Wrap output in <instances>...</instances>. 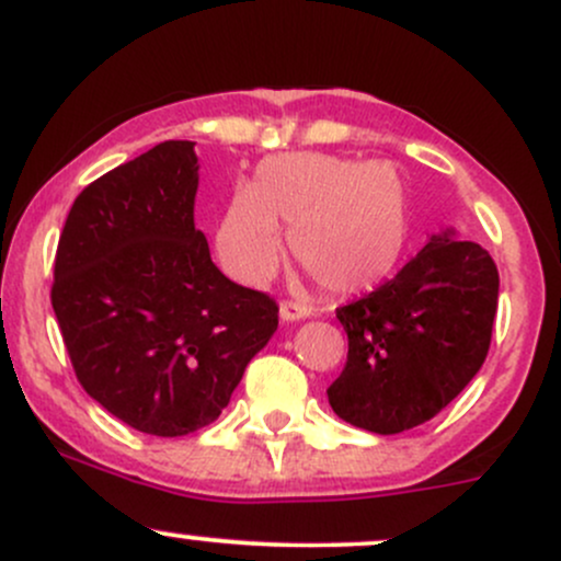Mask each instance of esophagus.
<instances>
[{"instance_id": "obj_1", "label": "esophagus", "mask_w": 561, "mask_h": 561, "mask_svg": "<svg viewBox=\"0 0 561 561\" xmlns=\"http://www.w3.org/2000/svg\"><path fill=\"white\" fill-rule=\"evenodd\" d=\"M311 317V311H308L306 306H300V302H293V300H285L279 306V319L287 321V324H293V321H302Z\"/></svg>"}]
</instances>
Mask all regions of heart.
<instances>
[{
  "instance_id": "1",
  "label": "heart",
  "mask_w": 561,
  "mask_h": 561,
  "mask_svg": "<svg viewBox=\"0 0 561 561\" xmlns=\"http://www.w3.org/2000/svg\"><path fill=\"white\" fill-rule=\"evenodd\" d=\"M411 203L403 173L388 160L285 152L255 169L216 227V253L229 276L263 285L289 248L332 295L371 289L396 268L409 240Z\"/></svg>"
}]
</instances>
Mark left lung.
I'll use <instances>...</instances> for the list:
<instances>
[{"instance_id":"8db88e82","label":"left lung","mask_w":561,"mask_h":561,"mask_svg":"<svg viewBox=\"0 0 561 561\" xmlns=\"http://www.w3.org/2000/svg\"><path fill=\"white\" fill-rule=\"evenodd\" d=\"M495 306L488 250L437 231L390 282L337 308L347 362L327 390L332 411L377 435L433 420L485 362Z\"/></svg>"}]
</instances>
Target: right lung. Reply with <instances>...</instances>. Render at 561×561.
Returning a JSON list of instances; mask_svg holds the SVG:
<instances>
[{
  "label": "right lung",
  "instance_id": "right-lung-1",
  "mask_svg": "<svg viewBox=\"0 0 561 561\" xmlns=\"http://www.w3.org/2000/svg\"><path fill=\"white\" fill-rule=\"evenodd\" d=\"M195 141H160L76 197L53 308L76 377L158 437L216 422L276 332V302L227 279L195 229Z\"/></svg>",
  "mask_w": 561,
  "mask_h": 561
}]
</instances>
